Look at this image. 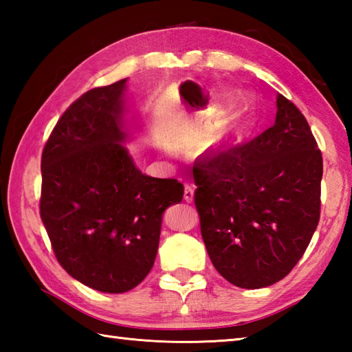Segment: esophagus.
<instances>
[{
    "label": "esophagus",
    "instance_id": "1",
    "mask_svg": "<svg viewBox=\"0 0 352 352\" xmlns=\"http://www.w3.org/2000/svg\"><path fill=\"white\" fill-rule=\"evenodd\" d=\"M184 201L186 203H192L193 201V188L190 184L184 186Z\"/></svg>",
    "mask_w": 352,
    "mask_h": 352
}]
</instances>
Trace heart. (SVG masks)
<instances>
[{
  "instance_id": "b5f03b06",
  "label": "heart",
  "mask_w": 352,
  "mask_h": 352,
  "mask_svg": "<svg viewBox=\"0 0 352 352\" xmlns=\"http://www.w3.org/2000/svg\"><path fill=\"white\" fill-rule=\"evenodd\" d=\"M239 130H241V126H239V119H237V116H233L230 121L228 131L226 134V140H228V142L233 140L239 134Z\"/></svg>"
}]
</instances>
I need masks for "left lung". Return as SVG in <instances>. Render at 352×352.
I'll use <instances>...</instances> for the list:
<instances>
[{
  "label": "left lung",
  "instance_id": "left-lung-1",
  "mask_svg": "<svg viewBox=\"0 0 352 352\" xmlns=\"http://www.w3.org/2000/svg\"><path fill=\"white\" fill-rule=\"evenodd\" d=\"M322 169L307 119L281 94L272 126L193 166L201 236L223 278L260 289L295 267L319 222Z\"/></svg>",
  "mask_w": 352,
  "mask_h": 352
}]
</instances>
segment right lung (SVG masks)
I'll return each instance as SVG.
<instances>
[{
    "label": "right lung",
    "instance_id": "1",
    "mask_svg": "<svg viewBox=\"0 0 352 352\" xmlns=\"http://www.w3.org/2000/svg\"><path fill=\"white\" fill-rule=\"evenodd\" d=\"M125 81L74 101L41 162V219L56 258L72 278L106 294L144 281L159 250L162 214L184 193L175 178L142 174L121 145Z\"/></svg>",
    "mask_w": 352,
    "mask_h": 352
}]
</instances>
